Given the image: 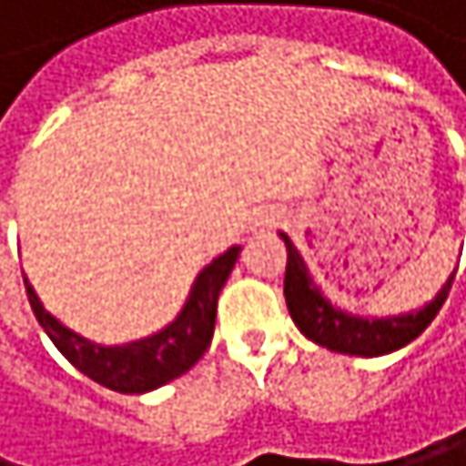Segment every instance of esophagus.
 Segmentation results:
<instances>
[{
    "label": "esophagus",
    "instance_id": "34e87169",
    "mask_svg": "<svg viewBox=\"0 0 466 466\" xmlns=\"http://www.w3.org/2000/svg\"><path fill=\"white\" fill-rule=\"evenodd\" d=\"M262 223H265V226H268V220H262ZM262 223H257V226H262Z\"/></svg>",
    "mask_w": 466,
    "mask_h": 466
}]
</instances>
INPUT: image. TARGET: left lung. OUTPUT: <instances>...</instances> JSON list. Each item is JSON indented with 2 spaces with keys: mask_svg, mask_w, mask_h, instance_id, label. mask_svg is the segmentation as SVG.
Returning <instances> with one entry per match:
<instances>
[{
  "mask_svg": "<svg viewBox=\"0 0 466 466\" xmlns=\"http://www.w3.org/2000/svg\"><path fill=\"white\" fill-rule=\"evenodd\" d=\"M288 248V268H285V301L288 313L299 332L310 338L313 344L327 347L329 352L358 355V358H380L408 347L414 338L425 332V327L436 319L441 304L451 293L456 271L436 290L431 301L422 308H414L397 316H371V313H350L341 304L329 301L324 288L313 279L308 262L293 240L279 231Z\"/></svg>",
  "mask_w": 466,
  "mask_h": 466,
  "instance_id": "obj_1",
  "label": "left lung"
}]
</instances>
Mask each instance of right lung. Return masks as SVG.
<instances>
[{
    "label": "right lung",
    "mask_w": 466,
    "mask_h": 466,
    "mask_svg": "<svg viewBox=\"0 0 466 466\" xmlns=\"http://www.w3.org/2000/svg\"><path fill=\"white\" fill-rule=\"evenodd\" d=\"M240 251H243L240 246H228L207 268H201V274L195 277L187 293L184 308L170 324L125 344H97L92 338L69 329L58 316H52L44 308V301L38 299L27 277H25V288L38 324L77 371L119 394H147L181 378L184 371H189L201 360V355L212 344L218 296Z\"/></svg>",
    "instance_id": "right-lung-1"
}]
</instances>
